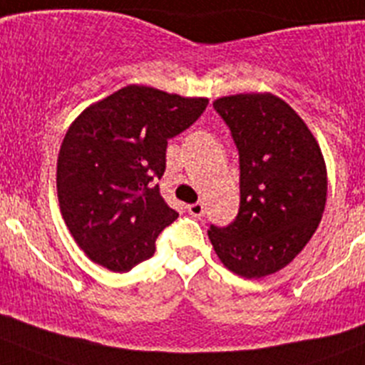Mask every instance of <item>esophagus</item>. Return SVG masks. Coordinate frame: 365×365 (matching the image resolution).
<instances>
[{"label": "esophagus", "instance_id": "esophagus-1", "mask_svg": "<svg viewBox=\"0 0 365 365\" xmlns=\"http://www.w3.org/2000/svg\"><path fill=\"white\" fill-rule=\"evenodd\" d=\"M188 213L192 215V217H202L204 215V204L202 202H195V204H190L188 206Z\"/></svg>", "mask_w": 365, "mask_h": 365}]
</instances>
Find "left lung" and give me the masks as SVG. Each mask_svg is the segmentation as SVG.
I'll return each instance as SVG.
<instances>
[{"label": "left lung", "mask_w": 365, "mask_h": 365, "mask_svg": "<svg viewBox=\"0 0 365 365\" xmlns=\"http://www.w3.org/2000/svg\"><path fill=\"white\" fill-rule=\"evenodd\" d=\"M213 109L237 145L240 207L231 224H211L207 235L229 270L269 276L303 251L321 222L324 159L299 114L270 93L224 96Z\"/></svg>", "instance_id": "obj_1"}]
</instances>
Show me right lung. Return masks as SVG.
Instances as JSON below:
<instances>
[{
    "label": "right lung",
    "instance_id": "right-lung-1",
    "mask_svg": "<svg viewBox=\"0 0 365 365\" xmlns=\"http://www.w3.org/2000/svg\"><path fill=\"white\" fill-rule=\"evenodd\" d=\"M206 107V98L127 86L73 121L58 152V206L93 262L127 272L154 255L159 232L179 217L158 185L168 140Z\"/></svg>",
    "mask_w": 365,
    "mask_h": 365
}]
</instances>
